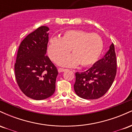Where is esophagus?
Listing matches in <instances>:
<instances>
[{"label":"esophagus","instance_id":"34e87169","mask_svg":"<svg viewBox=\"0 0 132 132\" xmlns=\"http://www.w3.org/2000/svg\"><path fill=\"white\" fill-rule=\"evenodd\" d=\"M67 70V69H64V68H60L58 69V72H63V71H65Z\"/></svg>","mask_w":132,"mask_h":132}]
</instances>
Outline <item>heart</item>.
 I'll use <instances>...</instances> for the list:
<instances>
[{
    "mask_svg": "<svg viewBox=\"0 0 132 132\" xmlns=\"http://www.w3.org/2000/svg\"><path fill=\"white\" fill-rule=\"evenodd\" d=\"M103 48L102 39L98 34L81 30H69L61 38H51L48 52L51 60L54 61L67 54L70 49L72 54L59 57L57 64L69 67L79 64L82 67H89L98 61Z\"/></svg>",
    "mask_w": 132,
    "mask_h": 132,
    "instance_id": "heart-1",
    "label": "heart"
}]
</instances>
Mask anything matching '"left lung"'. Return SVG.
<instances>
[{"instance_id":"obj_1","label":"left lung","mask_w":132,"mask_h":132,"mask_svg":"<svg viewBox=\"0 0 132 132\" xmlns=\"http://www.w3.org/2000/svg\"><path fill=\"white\" fill-rule=\"evenodd\" d=\"M117 73L116 54L113 43L104 56L84 72H76L74 89L84 99H97L108 91Z\"/></svg>"}]
</instances>
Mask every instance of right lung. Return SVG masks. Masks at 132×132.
Returning a JSON list of instances; mask_svg holds the SVG:
<instances>
[{"mask_svg": "<svg viewBox=\"0 0 132 132\" xmlns=\"http://www.w3.org/2000/svg\"><path fill=\"white\" fill-rule=\"evenodd\" d=\"M48 27L42 26L30 33L21 42L16 62L15 75L23 93L35 100H43L55 91L58 72L47 56Z\"/></svg>", "mask_w": 132, "mask_h": 132, "instance_id": "right-lung-1", "label": "right lung"}]
</instances>
